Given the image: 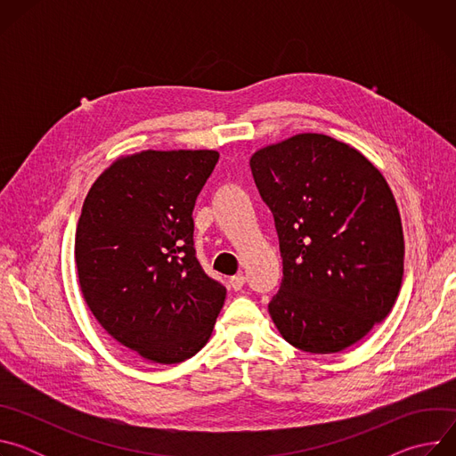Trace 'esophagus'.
Masks as SVG:
<instances>
[{
    "mask_svg": "<svg viewBox=\"0 0 456 456\" xmlns=\"http://www.w3.org/2000/svg\"><path fill=\"white\" fill-rule=\"evenodd\" d=\"M229 283H231V287H232L234 290H240V289L243 287V283H245V276H241V274H238V276H232Z\"/></svg>",
    "mask_w": 456,
    "mask_h": 456,
    "instance_id": "1",
    "label": "esophagus"
}]
</instances>
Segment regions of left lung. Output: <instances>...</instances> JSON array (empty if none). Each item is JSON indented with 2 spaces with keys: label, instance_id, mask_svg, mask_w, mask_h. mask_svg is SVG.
I'll return each mask as SVG.
<instances>
[{
  "label": "left lung",
  "instance_id": "obj_1",
  "mask_svg": "<svg viewBox=\"0 0 456 456\" xmlns=\"http://www.w3.org/2000/svg\"><path fill=\"white\" fill-rule=\"evenodd\" d=\"M271 208L283 280L269 303L280 334L310 354L361 341L394 308L404 236L394 192L355 148L299 134L250 157Z\"/></svg>",
  "mask_w": 456,
  "mask_h": 456
}]
</instances>
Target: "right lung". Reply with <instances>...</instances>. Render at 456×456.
I'll return each instance as SVG.
<instances>
[{
	"instance_id": "right-lung-1",
	"label": "right lung",
	"mask_w": 456,
	"mask_h": 456,
	"mask_svg": "<svg viewBox=\"0 0 456 456\" xmlns=\"http://www.w3.org/2000/svg\"><path fill=\"white\" fill-rule=\"evenodd\" d=\"M213 150L117 159L90 187L76 231L85 301L122 346L159 364L200 352L225 301L192 241V209L218 162Z\"/></svg>"
}]
</instances>
